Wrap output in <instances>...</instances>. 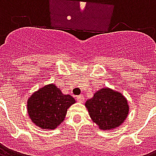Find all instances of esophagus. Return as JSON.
<instances>
[{
  "label": "esophagus",
  "mask_w": 156,
  "mask_h": 156,
  "mask_svg": "<svg viewBox=\"0 0 156 156\" xmlns=\"http://www.w3.org/2000/svg\"><path fill=\"white\" fill-rule=\"evenodd\" d=\"M77 100L79 103H83L84 102V96L83 95H79L77 97Z\"/></svg>",
  "instance_id": "34e87169"
}]
</instances>
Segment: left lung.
Wrapping results in <instances>:
<instances>
[{
  "label": "left lung",
  "mask_w": 156,
  "mask_h": 156,
  "mask_svg": "<svg viewBox=\"0 0 156 156\" xmlns=\"http://www.w3.org/2000/svg\"><path fill=\"white\" fill-rule=\"evenodd\" d=\"M85 107L94 123L102 130L118 128L126 119L129 106L127 98L120 92L110 88H104L88 99Z\"/></svg>",
  "instance_id": "1"
}]
</instances>
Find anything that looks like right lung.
<instances>
[{
  "mask_svg": "<svg viewBox=\"0 0 156 156\" xmlns=\"http://www.w3.org/2000/svg\"><path fill=\"white\" fill-rule=\"evenodd\" d=\"M71 95L63 94L53 83L45 85L29 97L27 114L34 124L42 129H55L64 120L68 108L75 104Z\"/></svg>",
  "mask_w": 156,
  "mask_h": 156,
  "instance_id": "right-lung-1",
  "label": "right lung"
}]
</instances>
